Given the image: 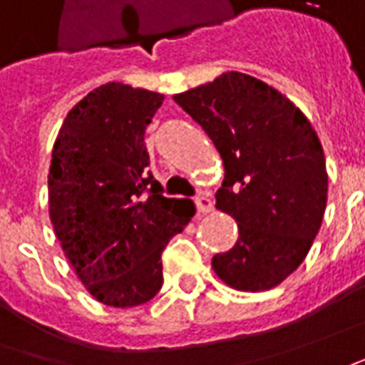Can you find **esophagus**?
I'll return each instance as SVG.
<instances>
[{
    "label": "esophagus",
    "mask_w": 365,
    "mask_h": 365,
    "mask_svg": "<svg viewBox=\"0 0 365 365\" xmlns=\"http://www.w3.org/2000/svg\"><path fill=\"white\" fill-rule=\"evenodd\" d=\"M195 207H197L200 214H207V212L214 210V202H212V197H210L207 193H200V195L195 197Z\"/></svg>",
    "instance_id": "obj_1"
}]
</instances>
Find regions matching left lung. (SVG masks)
Segmentation results:
<instances>
[{"instance_id":"1","label":"left lung","mask_w":365,"mask_h":365,"mask_svg":"<svg viewBox=\"0 0 365 365\" xmlns=\"http://www.w3.org/2000/svg\"><path fill=\"white\" fill-rule=\"evenodd\" d=\"M173 99L225 165L215 205L235 217L240 237L212 257L215 274L242 292L276 287L304 262L326 212L328 173L316 131L286 96L237 71Z\"/></svg>"}]
</instances>
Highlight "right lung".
<instances>
[{"label":"right lung","mask_w":365,"mask_h":365,"mask_svg":"<svg viewBox=\"0 0 365 365\" xmlns=\"http://www.w3.org/2000/svg\"><path fill=\"white\" fill-rule=\"evenodd\" d=\"M162 101L148 89L101 86L69 111L53 145L49 217L78 277L106 306H141L162 289V252L195 214L148 172L143 135Z\"/></svg>","instance_id":"obj_1"}]
</instances>
